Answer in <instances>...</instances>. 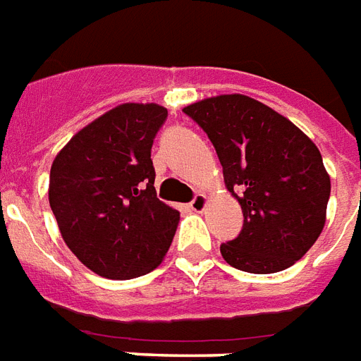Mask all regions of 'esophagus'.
Here are the masks:
<instances>
[{"label":"esophagus","mask_w":361,"mask_h":361,"mask_svg":"<svg viewBox=\"0 0 361 361\" xmlns=\"http://www.w3.org/2000/svg\"><path fill=\"white\" fill-rule=\"evenodd\" d=\"M206 204H208V199H206V195L199 192V195H195V199L191 200L189 208H191L192 212H202L206 208Z\"/></svg>","instance_id":"34e87169"}]
</instances>
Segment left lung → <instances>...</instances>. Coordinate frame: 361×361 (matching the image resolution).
Segmentation results:
<instances>
[{"instance_id":"left-lung-1","label":"left lung","mask_w":361,"mask_h":361,"mask_svg":"<svg viewBox=\"0 0 361 361\" xmlns=\"http://www.w3.org/2000/svg\"><path fill=\"white\" fill-rule=\"evenodd\" d=\"M210 137L225 185L244 216L219 250L235 269L271 274L299 261L318 240L331 192L318 147L291 121L244 94L183 107Z\"/></svg>"}]
</instances>
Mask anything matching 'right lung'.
<instances>
[{"mask_svg": "<svg viewBox=\"0 0 361 361\" xmlns=\"http://www.w3.org/2000/svg\"><path fill=\"white\" fill-rule=\"evenodd\" d=\"M169 111L123 104L71 137L51 166L49 202L77 259L111 280L153 271L180 212L157 199L151 145Z\"/></svg>", "mask_w": 361, "mask_h": 361, "instance_id": "1", "label": "right lung"}]
</instances>
